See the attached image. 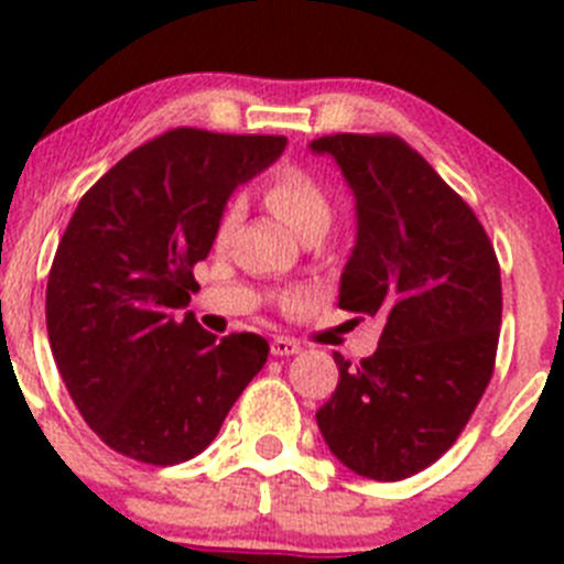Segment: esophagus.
I'll return each instance as SVG.
<instances>
[{"instance_id":"obj_1","label":"esophagus","mask_w":564,"mask_h":564,"mask_svg":"<svg viewBox=\"0 0 564 564\" xmlns=\"http://www.w3.org/2000/svg\"><path fill=\"white\" fill-rule=\"evenodd\" d=\"M272 356H294L300 354V345L294 339H289V336H275L270 345Z\"/></svg>"}]
</instances>
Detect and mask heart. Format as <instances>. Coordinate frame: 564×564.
Returning a JSON list of instances; mask_svg holds the SVG:
<instances>
[{"instance_id":"obj_1","label":"heart","mask_w":564,"mask_h":564,"mask_svg":"<svg viewBox=\"0 0 564 564\" xmlns=\"http://www.w3.org/2000/svg\"><path fill=\"white\" fill-rule=\"evenodd\" d=\"M264 199L272 214H278L297 236L325 234L330 228V219H334V205H330L328 192L323 188V183L314 181L303 170L278 172L267 183ZM236 214H239V208L228 205L223 223H219V236H228V230L236 223Z\"/></svg>"}]
</instances>
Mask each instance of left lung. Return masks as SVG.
Returning a JSON list of instances; mask_svg holds the SVG:
<instances>
[{
    "mask_svg": "<svg viewBox=\"0 0 564 564\" xmlns=\"http://www.w3.org/2000/svg\"><path fill=\"white\" fill-rule=\"evenodd\" d=\"M356 197V245L339 308L381 319L359 367L317 412L330 454L376 481H401L456 442L492 378L501 267L470 205L398 135L312 141Z\"/></svg>",
    "mask_w": 564,
    "mask_h": 564,
    "instance_id": "obj_1",
    "label": "left lung"
}]
</instances>
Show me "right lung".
<instances>
[{"label": "right lung", "mask_w": 564, "mask_h": 564, "mask_svg": "<svg viewBox=\"0 0 564 564\" xmlns=\"http://www.w3.org/2000/svg\"><path fill=\"white\" fill-rule=\"evenodd\" d=\"M283 135L177 128L128 152L77 203L46 283V334L94 434L147 465L194 459L219 434L270 345L217 339L186 308L236 186Z\"/></svg>", "instance_id": "right-lung-1"}]
</instances>
